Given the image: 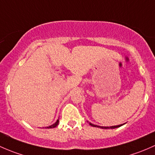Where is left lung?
I'll return each instance as SVG.
<instances>
[{
    "label": "left lung",
    "mask_w": 155,
    "mask_h": 155,
    "mask_svg": "<svg viewBox=\"0 0 155 155\" xmlns=\"http://www.w3.org/2000/svg\"><path fill=\"white\" fill-rule=\"evenodd\" d=\"M89 125L91 126H93V127H100V128H102V129H113V128H116V127H121L122 125H123L124 124H122V125H115V126H110V127H103V126H98V125H93V124L90 123L89 122Z\"/></svg>",
    "instance_id": "left-lung-1"
}]
</instances>
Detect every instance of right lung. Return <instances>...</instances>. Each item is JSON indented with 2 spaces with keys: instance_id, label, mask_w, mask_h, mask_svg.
I'll use <instances>...</instances> for the list:
<instances>
[{
  "instance_id": "right-lung-1",
  "label": "right lung",
  "mask_w": 155,
  "mask_h": 155,
  "mask_svg": "<svg viewBox=\"0 0 155 155\" xmlns=\"http://www.w3.org/2000/svg\"><path fill=\"white\" fill-rule=\"evenodd\" d=\"M58 124H59V119H57V122H56L55 123L53 124V125H52L49 126V127H48V128H54V127H57V126L58 125Z\"/></svg>"
}]
</instances>
